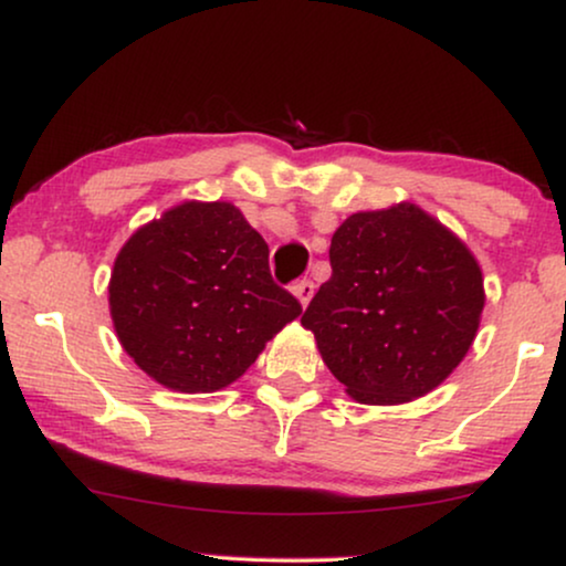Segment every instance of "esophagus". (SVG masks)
I'll list each match as a JSON object with an SVG mask.
<instances>
[{"label":"esophagus","instance_id":"1","mask_svg":"<svg viewBox=\"0 0 566 566\" xmlns=\"http://www.w3.org/2000/svg\"><path fill=\"white\" fill-rule=\"evenodd\" d=\"M292 292H295V297L300 300V305L307 307V303H311L313 295H315V284L311 282V279H300L295 287H292Z\"/></svg>","mask_w":566,"mask_h":566}]
</instances>
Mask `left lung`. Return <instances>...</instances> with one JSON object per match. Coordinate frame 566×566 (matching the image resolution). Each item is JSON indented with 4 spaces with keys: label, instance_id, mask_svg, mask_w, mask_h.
Returning <instances> with one entry per match:
<instances>
[{
    "label": "left lung",
    "instance_id": "8db88e82",
    "mask_svg": "<svg viewBox=\"0 0 566 566\" xmlns=\"http://www.w3.org/2000/svg\"><path fill=\"white\" fill-rule=\"evenodd\" d=\"M331 279L303 313L328 370L359 403L429 394L461 365L484 311L473 253L417 205L346 217Z\"/></svg>",
    "mask_w": 566,
    "mask_h": 566
}]
</instances>
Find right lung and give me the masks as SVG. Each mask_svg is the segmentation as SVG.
I'll return each mask as SVG.
<instances>
[{"instance_id": "obj_1", "label": "right lung", "mask_w": 566, "mask_h": 566, "mask_svg": "<svg viewBox=\"0 0 566 566\" xmlns=\"http://www.w3.org/2000/svg\"><path fill=\"white\" fill-rule=\"evenodd\" d=\"M108 303L126 354L180 394L228 388L303 313L271 279L266 240L228 201H184L134 232Z\"/></svg>"}]
</instances>
